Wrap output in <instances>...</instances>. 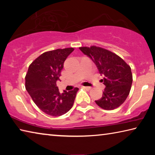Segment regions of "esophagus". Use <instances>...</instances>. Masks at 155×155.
I'll use <instances>...</instances> for the list:
<instances>
[{
  "label": "esophagus",
  "mask_w": 155,
  "mask_h": 155,
  "mask_svg": "<svg viewBox=\"0 0 155 155\" xmlns=\"http://www.w3.org/2000/svg\"><path fill=\"white\" fill-rule=\"evenodd\" d=\"M83 87L86 89V90H91V87H88V86H83Z\"/></svg>",
  "instance_id": "obj_1"
}]
</instances>
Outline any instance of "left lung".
Instances as JSON below:
<instances>
[{
  "mask_svg": "<svg viewBox=\"0 0 155 155\" xmlns=\"http://www.w3.org/2000/svg\"><path fill=\"white\" fill-rule=\"evenodd\" d=\"M79 49L92 60L104 77L101 81L105 88L103 96L95 101L96 103L105 110L119 107L127 99L132 85L130 67L116 54L101 47H80Z\"/></svg>",
  "mask_w": 155,
  "mask_h": 155,
  "instance_id": "left-lung-1",
  "label": "left lung"
}]
</instances>
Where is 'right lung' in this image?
<instances>
[{
	"instance_id": "1",
	"label": "right lung",
	"mask_w": 155,
	"mask_h": 155,
	"mask_svg": "<svg viewBox=\"0 0 155 155\" xmlns=\"http://www.w3.org/2000/svg\"><path fill=\"white\" fill-rule=\"evenodd\" d=\"M73 48L44 52L31 63L25 77V87L35 104L45 114L60 116L74 104L78 88L60 93L57 86L65 60Z\"/></svg>"
}]
</instances>
